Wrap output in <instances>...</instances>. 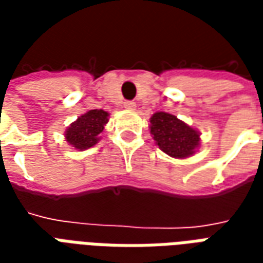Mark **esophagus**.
Instances as JSON below:
<instances>
[{
  "label": "esophagus",
  "instance_id": "obj_1",
  "mask_svg": "<svg viewBox=\"0 0 263 263\" xmlns=\"http://www.w3.org/2000/svg\"><path fill=\"white\" fill-rule=\"evenodd\" d=\"M124 108L135 109L137 108V103H134V101H125V103H124Z\"/></svg>",
  "mask_w": 263,
  "mask_h": 263
}]
</instances>
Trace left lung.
Listing matches in <instances>:
<instances>
[{"label":"left lung","mask_w":263,"mask_h":263,"mask_svg":"<svg viewBox=\"0 0 263 263\" xmlns=\"http://www.w3.org/2000/svg\"><path fill=\"white\" fill-rule=\"evenodd\" d=\"M149 129L160 151L172 158H189L200 145V134L167 112H155Z\"/></svg>","instance_id":"obj_1"}]
</instances>
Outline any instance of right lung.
<instances>
[{
    "label": "right lung",
    "mask_w": 263,
    "mask_h": 263,
    "mask_svg": "<svg viewBox=\"0 0 263 263\" xmlns=\"http://www.w3.org/2000/svg\"><path fill=\"white\" fill-rule=\"evenodd\" d=\"M108 115L104 109L87 111L67 128L65 134L66 141L80 151L94 146L100 139L98 135L103 132L104 125L108 122Z\"/></svg>",
    "instance_id": "add662e5"
}]
</instances>
